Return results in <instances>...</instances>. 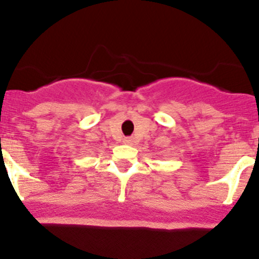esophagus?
<instances>
[{"label": "esophagus", "mask_w": 259, "mask_h": 259, "mask_svg": "<svg viewBox=\"0 0 259 259\" xmlns=\"http://www.w3.org/2000/svg\"><path fill=\"white\" fill-rule=\"evenodd\" d=\"M132 138H125L124 139V143H126V144H132Z\"/></svg>", "instance_id": "obj_1"}]
</instances>
